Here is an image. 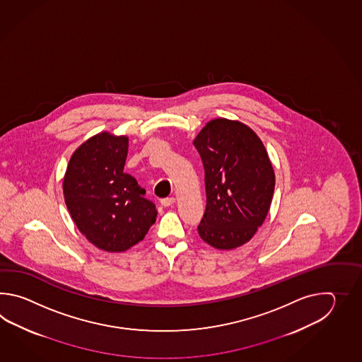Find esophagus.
<instances>
[{
	"mask_svg": "<svg viewBox=\"0 0 362 362\" xmlns=\"http://www.w3.org/2000/svg\"><path fill=\"white\" fill-rule=\"evenodd\" d=\"M160 203H162L163 207H170V206H173L176 203V199L173 197L164 198V199L160 200Z\"/></svg>",
	"mask_w": 362,
	"mask_h": 362,
	"instance_id": "1",
	"label": "esophagus"
}]
</instances>
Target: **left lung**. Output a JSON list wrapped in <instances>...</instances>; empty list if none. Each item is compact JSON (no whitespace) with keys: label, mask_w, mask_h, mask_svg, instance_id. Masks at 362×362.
<instances>
[{"label":"left lung","mask_w":362,"mask_h":362,"mask_svg":"<svg viewBox=\"0 0 362 362\" xmlns=\"http://www.w3.org/2000/svg\"><path fill=\"white\" fill-rule=\"evenodd\" d=\"M204 167L207 204L200 238L217 250L247 243L265 221L276 175L262 139L248 125L218 117L192 141Z\"/></svg>","instance_id":"obj_1"}]
</instances>
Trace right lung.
Listing matches in <instances>:
<instances>
[{
  "instance_id": "right-lung-1",
  "label": "right lung",
  "mask_w": 362,
  "mask_h": 362,
  "mask_svg": "<svg viewBox=\"0 0 362 362\" xmlns=\"http://www.w3.org/2000/svg\"><path fill=\"white\" fill-rule=\"evenodd\" d=\"M128 144L127 136L100 132L77 147L63 177L64 202L77 229L107 252L137 245L156 220L154 203L123 172Z\"/></svg>"
}]
</instances>
